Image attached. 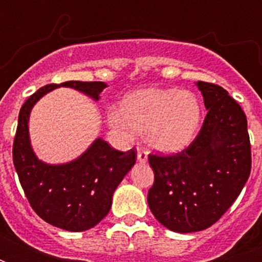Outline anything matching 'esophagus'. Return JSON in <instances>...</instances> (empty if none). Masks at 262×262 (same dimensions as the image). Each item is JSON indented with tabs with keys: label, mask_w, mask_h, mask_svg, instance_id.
<instances>
[{
	"label": "esophagus",
	"mask_w": 262,
	"mask_h": 262,
	"mask_svg": "<svg viewBox=\"0 0 262 262\" xmlns=\"http://www.w3.org/2000/svg\"><path fill=\"white\" fill-rule=\"evenodd\" d=\"M147 159H148L147 151L139 148V151H137V162H139V163H147Z\"/></svg>",
	"instance_id": "1"
}]
</instances>
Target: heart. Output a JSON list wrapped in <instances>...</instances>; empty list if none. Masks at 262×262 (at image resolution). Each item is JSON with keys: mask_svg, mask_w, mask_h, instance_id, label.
I'll return each instance as SVG.
<instances>
[{"mask_svg": "<svg viewBox=\"0 0 262 262\" xmlns=\"http://www.w3.org/2000/svg\"><path fill=\"white\" fill-rule=\"evenodd\" d=\"M203 108L190 91L175 88H141L113 108L107 122L123 136L144 135L148 147L163 154L186 149L199 133Z\"/></svg>", "mask_w": 262, "mask_h": 262, "instance_id": "obj_1", "label": "heart"}]
</instances>
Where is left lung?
<instances>
[{"instance_id":"left-lung-1","label":"left lung","mask_w":262,"mask_h":262,"mask_svg":"<svg viewBox=\"0 0 262 262\" xmlns=\"http://www.w3.org/2000/svg\"><path fill=\"white\" fill-rule=\"evenodd\" d=\"M208 110L194 141L170 156L149 155L155 181L148 205L159 223L175 232L215 224L244 189L252 170L248 119L220 85L197 81Z\"/></svg>"}]
</instances>
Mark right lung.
Masks as SVG:
<instances>
[{"label": "right lung", "mask_w": 262, "mask_h": 262, "mask_svg": "<svg viewBox=\"0 0 262 262\" xmlns=\"http://www.w3.org/2000/svg\"><path fill=\"white\" fill-rule=\"evenodd\" d=\"M58 87L83 92L94 100L107 87L103 81H65L39 88L20 108L13 141V164L31 207L45 222L67 231H85L106 217L113 194L136 163V152L117 151L96 139L77 159L63 164L39 160L31 147L28 121L35 103Z\"/></svg>", "instance_id": "obj_1"}]
</instances>
